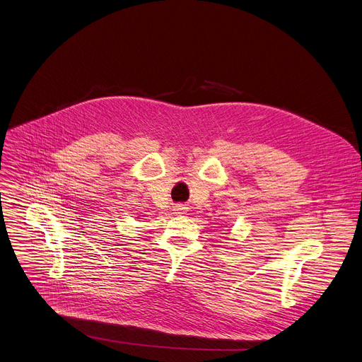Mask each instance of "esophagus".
<instances>
[{"label": "esophagus", "mask_w": 362, "mask_h": 362, "mask_svg": "<svg viewBox=\"0 0 362 362\" xmlns=\"http://www.w3.org/2000/svg\"><path fill=\"white\" fill-rule=\"evenodd\" d=\"M173 211L176 215H185L187 212V208L185 205H175Z\"/></svg>", "instance_id": "1"}]
</instances>
